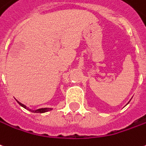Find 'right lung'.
I'll return each mask as SVG.
<instances>
[{
	"mask_svg": "<svg viewBox=\"0 0 146 146\" xmlns=\"http://www.w3.org/2000/svg\"><path fill=\"white\" fill-rule=\"evenodd\" d=\"M17 101V100H16ZM18 102V104L21 106V107H23V108H24L25 109H27V110H29L31 112H35V113H44V112H46V111H50V110H52L51 108H40V109H38V110H35V111H32V110H30V109H28L25 106V105H23V104H21V103H20L19 101Z\"/></svg>",
	"mask_w": 146,
	"mask_h": 146,
	"instance_id": "obj_1",
	"label": "right lung"
}]
</instances>
